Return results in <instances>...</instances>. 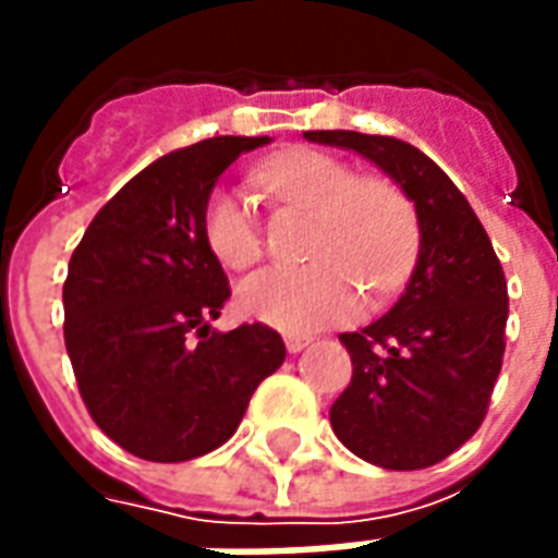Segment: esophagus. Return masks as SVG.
Returning <instances> with one entry per match:
<instances>
[{"instance_id":"esophagus-1","label":"esophagus","mask_w":558,"mask_h":558,"mask_svg":"<svg viewBox=\"0 0 558 558\" xmlns=\"http://www.w3.org/2000/svg\"><path fill=\"white\" fill-rule=\"evenodd\" d=\"M304 347H311V338H295V335L287 338V350L290 352H302Z\"/></svg>"}]
</instances>
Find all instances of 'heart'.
I'll list each match as a JSON object with an SVG mask.
<instances>
[{"label":"heart","mask_w":558,"mask_h":558,"mask_svg":"<svg viewBox=\"0 0 558 558\" xmlns=\"http://www.w3.org/2000/svg\"><path fill=\"white\" fill-rule=\"evenodd\" d=\"M256 182L280 199L316 208L311 266L266 268L247 278L235 302L247 319L314 331L359 311V290L386 302L418 259L421 220L407 187L388 175H355L347 160L319 148H290L256 170ZM199 230L208 254L232 271L263 259V232L244 196L215 187L203 203Z\"/></svg>","instance_id":"obj_1"}]
</instances>
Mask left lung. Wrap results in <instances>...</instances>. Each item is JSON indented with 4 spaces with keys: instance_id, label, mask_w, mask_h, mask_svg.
Instances as JSON below:
<instances>
[{
    "instance_id": "1",
    "label": "left lung",
    "mask_w": 558,
    "mask_h": 558,
    "mask_svg": "<svg viewBox=\"0 0 558 558\" xmlns=\"http://www.w3.org/2000/svg\"><path fill=\"white\" fill-rule=\"evenodd\" d=\"M304 137L374 160L418 208L421 247L407 292L376 323L340 335L352 379L331 407V427L374 466L427 469L466 442L490 407L508 323L499 256L466 196L415 146L359 131Z\"/></svg>"
}]
</instances>
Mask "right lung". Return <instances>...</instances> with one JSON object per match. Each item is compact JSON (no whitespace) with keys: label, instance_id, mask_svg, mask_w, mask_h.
Returning a JSON list of instances; mask_svg holds the SVG:
<instances>
[{"label":"right lung","instance_id":"1","mask_svg":"<svg viewBox=\"0 0 558 558\" xmlns=\"http://www.w3.org/2000/svg\"><path fill=\"white\" fill-rule=\"evenodd\" d=\"M268 137H211L137 172L92 218L68 263L65 350L92 421L151 463L230 439L287 347L254 323L215 331L230 280L199 230L203 203Z\"/></svg>","mask_w":558,"mask_h":558}]
</instances>
